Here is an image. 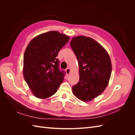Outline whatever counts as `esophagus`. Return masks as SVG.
I'll return each instance as SVG.
<instances>
[{"label":"esophagus","instance_id":"obj_1","mask_svg":"<svg viewBox=\"0 0 135 135\" xmlns=\"http://www.w3.org/2000/svg\"><path fill=\"white\" fill-rule=\"evenodd\" d=\"M65 72H66V74H67V75H69V74H70V72H71V70H70V68H67L66 70H65Z\"/></svg>","mask_w":135,"mask_h":135}]
</instances>
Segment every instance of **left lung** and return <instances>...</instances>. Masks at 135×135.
I'll list each match as a JSON object with an SVG mask.
<instances>
[{"mask_svg":"<svg viewBox=\"0 0 135 135\" xmlns=\"http://www.w3.org/2000/svg\"><path fill=\"white\" fill-rule=\"evenodd\" d=\"M70 44L79 68V80L72 87L73 93L81 101H91L101 95L109 84L112 70L110 56L100 43L90 37L75 36Z\"/></svg>","mask_w":135,"mask_h":135,"instance_id":"1","label":"left lung"}]
</instances>
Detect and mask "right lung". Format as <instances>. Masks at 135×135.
<instances>
[{
	"instance_id": "add662e5",
	"label": "right lung",
	"mask_w": 135,
	"mask_h": 135,
	"mask_svg": "<svg viewBox=\"0 0 135 135\" xmlns=\"http://www.w3.org/2000/svg\"><path fill=\"white\" fill-rule=\"evenodd\" d=\"M67 36L50 31L35 36L28 43L23 56V75L33 95L40 99L54 95L64 80L57 59L69 40Z\"/></svg>"
}]
</instances>
